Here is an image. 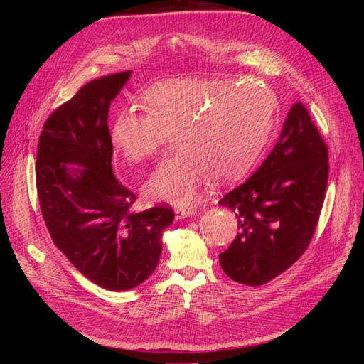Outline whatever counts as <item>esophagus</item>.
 Segmentation results:
<instances>
[{"label": "esophagus", "instance_id": "esophagus-1", "mask_svg": "<svg viewBox=\"0 0 364 364\" xmlns=\"http://www.w3.org/2000/svg\"><path fill=\"white\" fill-rule=\"evenodd\" d=\"M198 213L196 205H184V206H177L176 208V214L177 218H186V217H192Z\"/></svg>", "mask_w": 364, "mask_h": 364}]
</instances>
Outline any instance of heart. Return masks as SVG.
<instances>
[{"label": "heart", "mask_w": 364, "mask_h": 364, "mask_svg": "<svg viewBox=\"0 0 364 364\" xmlns=\"http://www.w3.org/2000/svg\"><path fill=\"white\" fill-rule=\"evenodd\" d=\"M144 109L127 107L110 139L128 162L150 159L174 136L178 150L156 165L144 183L150 199L193 202L209 178L215 184L245 177L257 162L274 124L276 102L258 82L171 80L144 92Z\"/></svg>", "instance_id": "obj_1"}]
</instances>
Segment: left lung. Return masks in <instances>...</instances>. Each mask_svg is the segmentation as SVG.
Masks as SVG:
<instances>
[{
	"instance_id": "1",
	"label": "left lung",
	"mask_w": 364,
	"mask_h": 364,
	"mask_svg": "<svg viewBox=\"0 0 364 364\" xmlns=\"http://www.w3.org/2000/svg\"><path fill=\"white\" fill-rule=\"evenodd\" d=\"M329 151L301 102L255 174L220 199L237 218V235L220 254L224 273L261 286L295 264L314 236L329 178Z\"/></svg>"
}]
</instances>
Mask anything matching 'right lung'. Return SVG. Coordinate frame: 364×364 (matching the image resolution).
<instances>
[{"label":"right lung","instance_id":"add662e5","mask_svg":"<svg viewBox=\"0 0 364 364\" xmlns=\"http://www.w3.org/2000/svg\"><path fill=\"white\" fill-rule=\"evenodd\" d=\"M129 75L92 80L57 107L43 127L35 164L38 200L54 245L87 279L114 292L136 288L155 272L162 232L174 221L168 203L134 213L136 195L113 176L107 113Z\"/></svg>","mask_w":364,"mask_h":364}]
</instances>
